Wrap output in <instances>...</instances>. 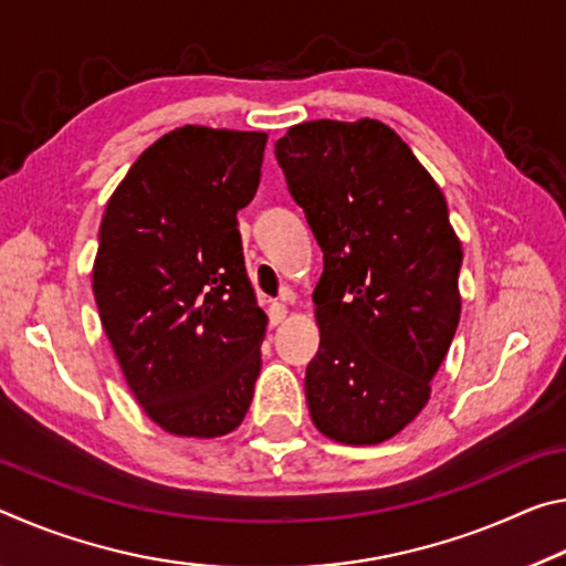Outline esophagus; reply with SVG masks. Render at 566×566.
Here are the masks:
<instances>
[{"instance_id":"obj_1","label":"esophagus","mask_w":566,"mask_h":566,"mask_svg":"<svg viewBox=\"0 0 566 566\" xmlns=\"http://www.w3.org/2000/svg\"><path fill=\"white\" fill-rule=\"evenodd\" d=\"M284 319H286V306L280 304V302H274V304L270 306V322H272V327H276V324H282Z\"/></svg>"}]
</instances>
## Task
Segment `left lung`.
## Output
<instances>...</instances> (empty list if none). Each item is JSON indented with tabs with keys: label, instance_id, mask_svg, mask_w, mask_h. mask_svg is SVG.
<instances>
[{
	"label": "left lung",
	"instance_id": "1",
	"mask_svg": "<svg viewBox=\"0 0 566 566\" xmlns=\"http://www.w3.org/2000/svg\"><path fill=\"white\" fill-rule=\"evenodd\" d=\"M274 155L324 252L310 417L339 444H381L427 407L462 314L447 199L379 119L294 124Z\"/></svg>",
	"mask_w": 566,
	"mask_h": 566
}]
</instances>
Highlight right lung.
Segmentation results:
<instances>
[{"instance_id": "obj_1", "label": "right lung", "mask_w": 566, "mask_h": 566, "mask_svg": "<svg viewBox=\"0 0 566 566\" xmlns=\"http://www.w3.org/2000/svg\"><path fill=\"white\" fill-rule=\"evenodd\" d=\"M264 147V132L185 124L142 151L104 209L102 327L134 399L175 437H224L252 405L270 319L237 212L260 187Z\"/></svg>"}]
</instances>
